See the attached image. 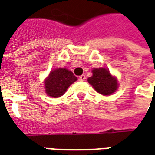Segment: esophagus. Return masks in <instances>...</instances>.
<instances>
[{
    "label": "esophagus",
    "mask_w": 155,
    "mask_h": 155,
    "mask_svg": "<svg viewBox=\"0 0 155 155\" xmlns=\"http://www.w3.org/2000/svg\"><path fill=\"white\" fill-rule=\"evenodd\" d=\"M85 78H85V76H84V75H81L80 77L78 78V79H79L80 81H84L85 80Z\"/></svg>",
    "instance_id": "obj_1"
}]
</instances>
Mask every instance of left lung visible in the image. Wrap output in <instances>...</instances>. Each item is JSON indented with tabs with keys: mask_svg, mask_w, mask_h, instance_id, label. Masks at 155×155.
Masks as SVG:
<instances>
[{
	"mask_svg": "<svg viewBox=\"0 0 155 155\" xmlns=\"http://www.w3.org/2000/svg\"><path fill=\"white\" fill-rule=\"evenodd\" d=\"M87 80L97 92L103 96L112 95L119 86L117 78L110 73L109 69L104 67L93 69L92 76Z\"/></svg>",
	"mask_w": 155,
	"mask_h": 155,
	"instance_id": "obj_1",
	"label": "left lung"
}]
</instances>
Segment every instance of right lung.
<instances>
[{
  "label": "right lung",
  "mask_w": 155,
  "mask_h": 155,
  "mask_svg": "<svg viewBox=\"0 0 155 155\" xmlns=\"http://www.w3.org/2000/svg\"><path fill=\"white\" fill-rule=\"evenodd\" d=\"M77 80V77L68 69H54L44 80L45 91L47 96L52 98L60 97L65 93L69 86Z\"/></svg>",
  "instance_id": "right-lung-1"
}]
</instances>
